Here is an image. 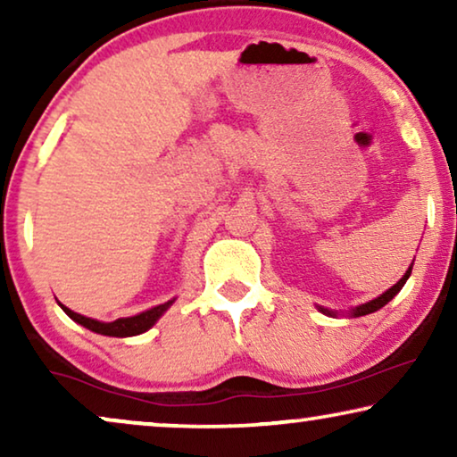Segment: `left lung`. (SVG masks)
Instances as JSON below:
<instances>
[{
  "mask_svg": "<svg viewBox=\"0 0 457 457\" xmlns=\"http://www.w3.org/2000/svg\"><path fill=\"white\" fill-rule=\"evenodd\" d=\"M411 266H414V262H411ZM411 266L408 268V270H405V274H403V277H402V278H399V280H397V283L391 287V289H386V291L383 293V295H378L377 299H372V302H366V303H361V305H358V308H353V310H352V316H355V318H358V316H366V314H372V312H377V310H380V308H383V305H386V303H389V302H391V299H393V297H395L399 291H402V287L405 285V280H408V278H410V274H411ZM318 310H320V312H322V314H327V316H337V312H330V310H327V308H318Z\"/></svg>",
  "mask_w": 457,
  "mask_h": 457,
  "instance_id": "obj_1",
  "label": "left lung"
}]
</instances>
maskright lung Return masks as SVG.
Listing matches in <instances>:
<instances>
[{
    "label": "right lung",
    "instance_id": "right-lung-1",
    "mask_svg": "<svg viewBox=\"0 0 457 457\" xmlns=\"http://www.w3.org/2000/svg\"><path fill=\"white\" fill-rule=\"evenodd\" d=\"M174 303V299L166 303H160L155 305L152 310H145L141 312V314L137 316H130V318H118L114 322H99V320H93V318H87V316H80L77 312H72L71 308H66L64 303H60V308L66 312L68 316L72 318L74 322H79L80 327L93 330V333L97 335H105V337H135V335H141L145 333L154 327L155 322L160 320V316L164 314V312L170 308Z\"/></svg>",
    "mask_w": 457,
    "mask_h": 457
}]
</instances>
